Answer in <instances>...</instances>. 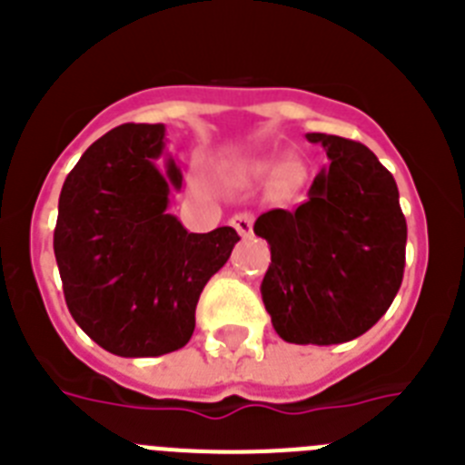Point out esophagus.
Here are the masks:
<instances>
[{
  "instance_id": "1",
  "label": "esophagus",
  "mask_w": 465,
  "mask_h": 465,
  "mask_svg": "<svg viewBox=\"0 0 465 465\" xmlns=\"http://www.w3.org/2000/svg\"><path fill=\"white\" fill-rule=\"evenodd\" d=\"M230 225L240 232V237H249L253 232V213L252 212H240L230 219Z\"/></svg>"
}]
</instances>
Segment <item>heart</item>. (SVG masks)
<instances>
[{"label": "heart", "instance_id": "obj_1", "mask_svg": "<svg viewBox=\"0 0 465 465\" xmlns=\"http://www.w3.org/2000/svg\"><path fill=\"white\" fill-rule=\"evenodd\" d=\"M256 170L262 172V174H283V172L289 170V165L283 160H270V163H261Z\"/></svg>", "mask_w": 465, "mask_h": 465}]
</instances>
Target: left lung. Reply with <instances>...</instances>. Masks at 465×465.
Instances as JSON below:
<instances>
[{
  "instance_id": "obj_1",
  "label": "left lung",
  "mask_w": 465,
  "mask_h": 465,
  "mask_svg": "<svg viewBox=\"0 0 465 465\" xmlns=\"http://www.w3.org/2000/svg\"><path fill=\"white\" fill-rule=\"evenodd\" d=\"M331 165L295 212L261 213L253 232L272 262L261 283L277 335L293 344H340L371 331L391 307L405 270L408 223L391 172L368 146L307 133Z\"/></svg>"
}]
</instances>
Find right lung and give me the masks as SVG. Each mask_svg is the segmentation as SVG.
<instances>
[{
    "mask_svg": "<svg viewBox=\"0 0 465 465\" xmlns=\"http://www.w3.org/2000/svg\"><path fill=\"white\" fill-rule=\"evenodd\" d=\"M163 123H125L88 146L64 179L53 249L74 322L125 359L182 349L204 283L240 242L235 228L188 232L167 213L182 170Z\"/></svg>",
    "mask_w": 465,
    "mask_h": 465,
    "instance_id": "1",
    "label": "right lung"
}]
</instances>
